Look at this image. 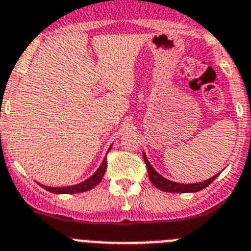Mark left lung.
Masks as SVG:
<instances>
[{
	"instance_id": "1",
	"label": "left lung",
	"mask_w": 251,
	"mask_h": 251,
	"mask_svg": "<svg viewBox=\"0 0 251 251\" xmlns=\"http://www.w3.org/2000/svg\"><path fill=\"white\" fill-rule=\"evenodd\" d=\"M144 155V161L146 164V168H148V173H149V179L150 181L152 182L157 189L162 191H166V193H196V191H200L202 189H205L206 186H209L214 180L216 179L219 176V174L214 175L213 177H210V179L205 180V181L201 182H194V184H181V182H175L171 181L169 179H165L164 176L160 175L155 169L151 166V164L149 162L148 157H146V153L142 152Z\"/></svg>"
}]
</instances>
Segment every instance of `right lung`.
Instances as JSON below:
<instances>
[{
    "mask_svg": "<svg viewBox=\"0 0 251 251\" xmlns=\"http://www.w3.org/2000/svg\"><path fill=\"white\" fill-rule=\"evenodd\" d=\"M111 150V146H110L109 151ZM106 166H107V159H103L101 165L99 166V169L95 171V174H92L90 176L89 179L85 180V181L80 182V184L76 185H70V186H58V187H53V186H46V185H42L38 182V185H41L44 189H46L47 191L53 194H78V193H83V191H89L91 189H94L96 185L100 184V181L102 180L103 175H105L106 171Z\"/></svg>",
    "mask_w": 251,
    "mask_h": 251,
    "instance_id": "obj_1",
    "label": "right lung"
}]
</instances>
